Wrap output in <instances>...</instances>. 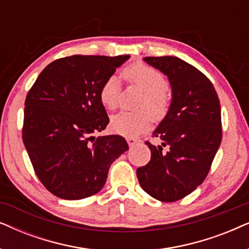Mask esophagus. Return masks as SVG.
<instances>
[{
    "instance_id": "esophagus-1",
    "label": "esophagus",
    "mask_w": 249,
    "mask_h": 249,
    "mask_svg": "<svg viewBox=\"0 0 249 249\" xmlns=\"http://www.w3.org/2000/svg\"><path fill=\"white\" fill-rule=\"evenodd\" d=\"M127 142H128V145L131 147V146H135L136 144H138L141 141H139L138 138H135V137H128Z\"/></svg>"
}]
</instances>
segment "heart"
I'll return each mask as SVG.
<instances>
[{"mask_svg":"<svg viewBox=\"0 0 249 249\" xmlns=\"http://www.w3.org/2000/svg\"><path fill=\"white\" fill-rule=\"evenodd\" d=\"M122 73L130 83L137 85L144 90V95L137 105L142 111L119 112L111 118V128L117 134L135 137L149 128L151 115L155 120H160L164 117L169 110L171 97L165 88L164 76L153 67L137 62L125 68ZM120 80L113 74L102 85L100 98L104 107L114 110L120 102Z\"/></svg>","mask_w":249,"mask_h":249,"instance_id":"obj_1","label":"heart"}]
</instances>
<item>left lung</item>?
Segmentation results:
<instances>
[{
    "mask_svg": "<svg viewBox=\"0 0 249 249\" xmlns=\"http://www.w3.org/2000/svg\"><path fill=\"white\" fill-rule=\"evenodd\" d=\"M142 60L168 77L172 98L153 131L162 144L146 142L151 161L137 169V178L155 199L176 202L193 193L210 171L222 139L220 101L209 78L186 61L176 56Z\"/></svg>",
    "mask_w": 249,
    "mask_h": 249,
    "instance_id": "1",
    "label": "left lung"
}]
</instances>
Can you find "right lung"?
I'll use <instances>...</instances> for the list:
<instances>
[{"mask_svg": "<svg viewBox=\"0 0 249 249\" xmlns=\"http://www.w3.org/2000/svg\"><path fill=\"white\" fill-rule=\"evenodd\" d=\"M129 57H62L50 63L28 91L23 144L37 177L53 195L69 200L95 195L112 163L128 151L121 136L94 134L108 124L102 85Z\"/></svg>", "mask_w": 249, "mask_h": 249, "instance_id": "right-lung-1", "label": "right lung"}]
</instances>
